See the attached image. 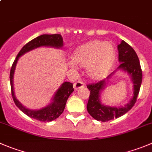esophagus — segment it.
<instances>
[{
	"mask_svg": "<svg viewBox=\"0 0 152 152\" xmlns=\"http://www.w3.org/2000/svg\"><path fill=\"white\" fill-rule=\"evenodd\" d=\"M83 86H84V83H83V82L81 81V80H78V81L75 82V83H74V88H75V89H80V88L83 87Z\"/></svg>",
	"mask_w": 152,
	"mask_h": 152,
	"instance_id": "esophagus-1",
	"label": "esophagus"
}]
</instances>
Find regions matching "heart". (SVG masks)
<instances>
[{"label": "heart", "mask_w": 152, "mask_h": 152, "mask_svg": "<svg viewBox=\"0 0 152 152\" xmlns=\"http://www.w3.org/2000/svg\"><path fill=\"white\" fill-rule=\"evenodd\" d=\"M115 57V48L109 42L95 40L81 46L75 52L74 60L77 65L86 67V72L92 79L103 78L108 73ZM72 67L75 63L70 62Z\"/></svg>", "instance_id": "1"}]
</instances>
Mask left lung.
<instances>
[{
    "instance_id": "left-lung-1",
    "label": "left lung",
    "mask_w": 152,
    "mask_h": 152,
    "mask_svg": "<svg viewBox=\"0 0 152 152\" xmlns=\"http://www.w3.org/2000/svg\"><path fill=\"white\" fill-rule=\"evenodd\" d=\"M118 61L120 62V66L117 69H122L128 72L131 77L134 84V92L133 97L128 104L122 107H114L104 105L100 102V95L102 91L106 86L105 80H102L98 83L88 84L87 88L90 91L89 101H88L87 111L92 117L95 119L101 122H107L113 118H118L130 110L134 104L137 102V96L140 92V86L142 83V73L140 60L137 57V53L131 45L122 40V42L118 45ZM113 72L111 75H113ZM110 75L107 79L111 76Z\"/></svg>"
}]
</instances>
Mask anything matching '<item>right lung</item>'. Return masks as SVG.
<instances>
[{"mask_svg": "<svg viewBox=\"0 0 152 152\" xmlns=\"http://www.w3.org/2000/svg\"><path fill=\"white\" fill-rule=\"evenodd\" d=\"M63 37H61L60 34H51V35L43 34V35L32 39L31 41L27 42L25 45L23 46L12 63L10 75V86H11L12 99H13L15 105L24 113H25L30 118H35L37 120L41 121V122H50V121H53L58 118L64 110L68 98L74 91L73 84L70 82H64L54 95L51 104L48 105L45 107L42 108L38 110H32L27 109L17 100L13 90V75L18 58L27 52L37 48L41 47V46H48V47L49 46V47L60 48L63 47Z\"/></svg>", "mask_w": 152, "mask_h": 152, "instance_id": "right-lung-1", "label": "right lung"}]
</instances>
